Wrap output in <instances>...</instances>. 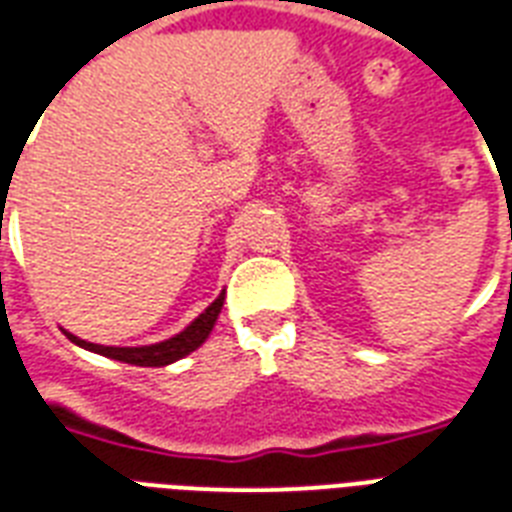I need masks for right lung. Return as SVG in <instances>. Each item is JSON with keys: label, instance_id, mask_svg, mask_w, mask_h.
Returning <instances> with one entry per match:
<instances>
[{"label": "right lung", "instance_id": "add662e5", "mask_svg": "<svg viewBox=\"0 0 512 512\" xmlns=\"http://www.w3.org/2000/svg\"><path fill=\"white\" fill-rule=\"evenodd\" d=\"M221 307H224V293L213 301L208 310L202 312L200 318L194 320L192 326H186L181 334H176L173 339H165L160 344H149V347H104V344H90L85 339H77L74 334L66 336L74 344H79V347H85V350L98 352V355H106V358L112 360H122V363H130V366H168L173 360L184 358V355L197 350L208 339V334L216 326Z\"/></svg>", "mask_w": 512, "mask_h": 512}]
</instances>
